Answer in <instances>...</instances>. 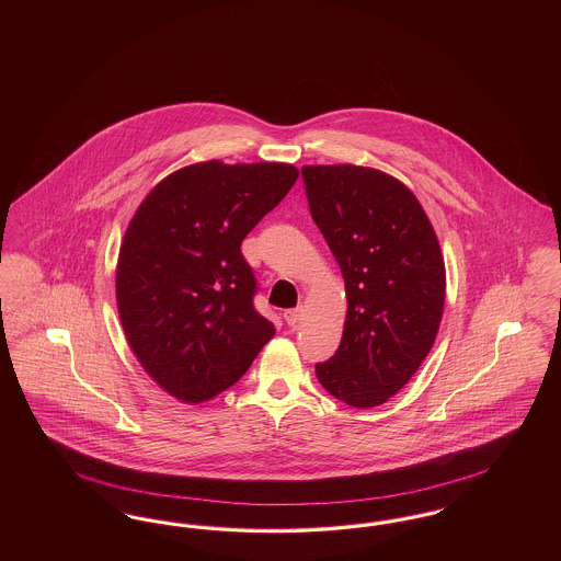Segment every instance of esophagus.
<instances>
[{
  "mask_svg": "<svg viewBox=\"0 0 561 561\" xmlns=\"http://www.w3.org/2000/svg\"><path fill=\"white\" fill-rule=\"evenodd\" d=\"M300 316H302V309L300 307H296V309H288V311H284V320L288 325H296L298 320H300Z\"/></svg>",
  "mask_w": 561,
  "mask_h": 561,
  "instance_id": "34e87169",
  "label": "esophagus"
}]
</instances>
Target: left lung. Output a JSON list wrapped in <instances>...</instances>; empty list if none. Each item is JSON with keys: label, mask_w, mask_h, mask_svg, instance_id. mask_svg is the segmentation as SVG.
<instances>
[{"label": "left lung", "mask_w": 561, "mask_h": 561, "mask_svg": "<svg viewBox=\"0 0 561 561\" xmlns=\"http://www.w3.org/2000/svg\"><path fill=\"white\" fill-rule=\"evenodd\" d=\"M309 210L341 265L347 321L336 353L316 364L321 387L353 408L396 396L433 347L446 267L414 193L362 165H305Z\"/></svg>", "instance_id": "left-lung-1"}]
</instances>
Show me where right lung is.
Wrapping results in <instances>:
<instances>
[{"label": "right lung", "mask_w": 561, "mask_h": 561, "mask_svg": "<svg viewBox=\"0 0 561 561\" xmlns=\"http://www.w3.org/2000/svg\"><path fill=\"white\" fill-rule=\"evenodd\" d=\"M290 163L204 161L153 188L117 263V309L134 355L179 400L229 389L275 334L254 309L241 241L293 188Z\"/></svg>", "instance_id": "obj_1"}]
</instances>
